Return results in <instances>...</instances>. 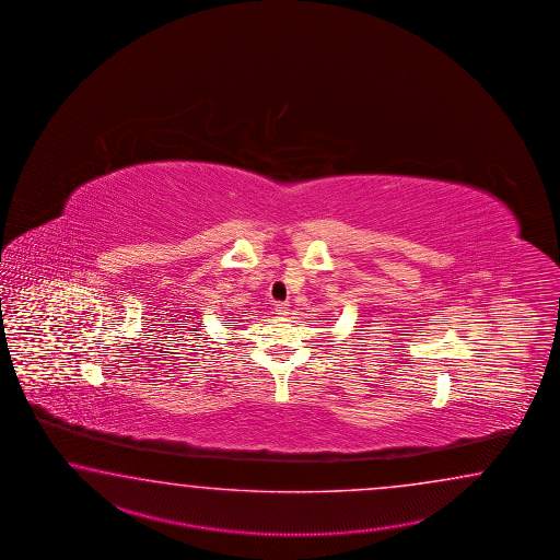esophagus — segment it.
I'll use <instances>...</instances> for the list:
<instances>
[{"label":"esophagus","mask_w":560,"mask_h":560,"mask_svg":"<svg viewBox=\"0 0 560 560\" xmlns=\"http://www.w3.org/2000/svg\"><path fill=\"white\" fill-rule=\"evenodd\" d=\"M275 312L280 318H284V316L290 314V304H288V302H278L275 306Z\"/></svg>","instance_id":"1"}]
</instances>
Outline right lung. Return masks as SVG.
Returning <instances> with one entry per match:
<instances>
[{
  "mask_svg": "<svg viewBox=\"0 0 560 560\" xmlns=\"http://www.w3.org/2000/svg\"><path fill=\"white\" fill-rule=\"evenodd\" d=\"M226 324H234V322L226 320Z\"/></svg>",
  "mask_w": 560,
  "mask_h": 560,
  "instance_id": "1",
  "label": "right lung"
}]
</instances>
